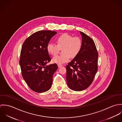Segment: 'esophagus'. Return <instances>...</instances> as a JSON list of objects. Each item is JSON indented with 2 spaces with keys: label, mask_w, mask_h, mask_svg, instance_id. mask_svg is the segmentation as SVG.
<instances>
[{
  "label": "esophagus",
  "mask_w": 122,
  "mask_h": 122,
  "mask_svg": "<svg viewBox=\"0 0 122 122\" xmlns=\"http://www.w3.org/2000/svg\"><path fill=\"white\" fill-rule=\"evenodd\" d=\"M62 66V65H61V64H58V67L59 68L61 67Z\"/></svg>",
  "instance_id": "obj_1"
}]
</instances>
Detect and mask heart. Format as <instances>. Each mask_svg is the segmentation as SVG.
I'll return each instance as SVG.
<instances>
[{
	"mask_svg": "<svg viewBox=\"0 0 122 122\" xmlns=\"http://www.w3.org/2000/svg\"><path fill=\"white\" fill-rule=\"evenodd\" d=\"M55 40L56 45L49 43L46 46L47 52L52 55H56L61 49V54L52 58L53 63L62 64L67 62L70 57L73 59L77 56L81 51L83 42L79 36H73L68 33H64L58 36Z\"/></svg>",
	"mask_w": 122,
	"mask_h": 122,
	"instance_id": "1",
	"label": "heart"
}]
</instances>
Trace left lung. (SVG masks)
Wrapping results in <instances>:
<instances>
[{
    "mask_svg": "<svg viewBox=\"0 0 122 122\" xmlns=\"http://www.w3.org/2000/svg\"><path fill=\"white\" fill-rule=\"evenodd\" d=\"M83 46L81 52L66 66V79L70 89L81 91L93 81L98 70V52L93 39L80 31Z\"/></svg>",
    "mask_w": 122,
    "mask_h": 122,
    "instance_id": "8db88e82",
    "label": "left lung"
}]
</instances>
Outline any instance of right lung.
I'll list each match as a JSON object with an SVG mask.
<instances>
[{
  "instance_id": "add662e5",
  "label": "right lung",
  "mask_w": 122,
  "mask_h": 122,
  "mask_svg": "<svg viewBox=\"0 0 122 122\" xmlns=\"http://www.w3.org/2000/svg\"><path fill=\"white\" fill-rule=\"evenodd\" d=\"M56 33L38 31L23 43L19 61L21 75L29 87L35 92H43L52 86V76L58 66L56 63L46 65L51 60L46 46Z\"/></svg>"
}]
</instances>
